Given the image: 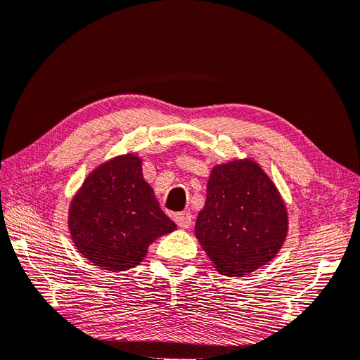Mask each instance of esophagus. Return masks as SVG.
I'll return each mask as SVG.
<instances>
[{"label":"esophagus","mask_w":360,"mask_h":360,"mask_svg":"<svg viewBox=\"0 0 360 360\" xmlns=\"http://www.w3.org/2000/svg\"><path fill=\"white\" fill-rule=\"evenodd\" d=\"M176 223L181 229H188L192 224V215L189 212H179L176 214Z\"/></svg>","instance_id":"obj_1"}]
</instances>
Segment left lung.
I'll return each mask as SVG.
<instances>
[{"label":"left lung","mask_w":360,"mask_h":360,"mask_svg":"<svg viewBox=\"0 0 360 360\" xmlns=\"http://www.w3.org/2000/svg\"><path fill=\"white\" fill-rule=\"evenodd\" d=\"M288 235V211L276 184L251 158L215 165L195 236L215 270L242 278L270 263Z\"/></svg>","instance_id":"obj_1"}]
</instances>
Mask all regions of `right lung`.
<instances>
[{
	"mask_svg": "<svg viewBox=\"0 0 360 360\" xmlns=\"http://www.w3.org/2000/svg\"><path fill=\"white\" fill-rule=\"evenodd\" d=\"M68 226L78 252L109 271L136 267L155 239L177 229L143 177L136 153L115 156L90 172L70 200Z\"/></svg>",
	"mask_w": 360,
	"mask_h": 360,
	"instance_id": "obj_1",
	"label": "right lung"
}]
</instances>
